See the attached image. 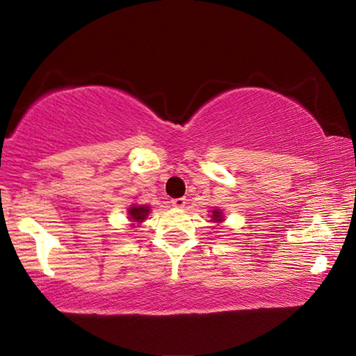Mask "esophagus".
I'll return each instance as SVG.
<instances>
[{
  "label": "esophagus",
  "instance_id": "obj_1",
  "mask_svg": "<svg viewBox=\"0 0 356 356\" xmlns=\"http://www.w3.org/2000/svg\"><path fill=\"white\" fill-rule=\"evenodd\" d=\"M185 204H186L185 197H176V200L171 201V206L176 207V209H184Z\"/></svg>",
  "mask_w": 356,
  "mask_h": 356
}]
</instances>
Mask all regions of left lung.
<instances>
[{
	"instance_id": "8db88e82",
	"label": "left lung",
	"mask_w": 356,
	"mask_h": 356,
	"mask_svg": "<svg viewBox=\"0 0 356 356\" xmlns=\"http://www.w3.org/2000/svg\"><path fill=\"white\" fill-rule=\"evenodd\" d=\"M209 216H210V221L215 222V225H221V222L226 220L225 218V213H222V210H220V209L210 210V215Z\"/></svg>"
}]
</instances>
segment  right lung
Here are the masks:
<instances>
[{
	"label": "right lung",
	"mask_w": 356,
	"mask_h": 356,
	"mask_svg": "<svg viewBox=\"0 0 356 356\" xmlns=\"http://www.w3.org/2000/svg\"><path fill=\"white\" fill-rule=\"evenodd\" d=\"M127 213H129L130 225L136 227V225H141V222L147 218L150 213V207L143 206V204H131V206L127 209Z\"/></svg>",
	"instance_id": "obj_1"
}]
</instances>
